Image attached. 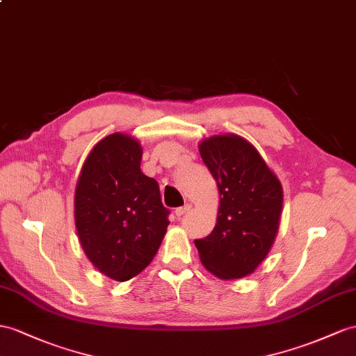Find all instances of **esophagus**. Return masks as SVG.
<instances>
[{"label": "esophagus", "instance_id": "obj_1", "mask_svg": "<svg viewBox=\"0 0 356 356\" xmlns=\"http://www.w3.org/2000/svg\"><path fill=\"white\" fill-rule=\"evenodd\" d=\"M189 209H191V204H185V206H181V207H177L176 209V216H184L186 212H189Z\"/></svg>", "mask_w": 356, "mask_h": 356}]
</instances>
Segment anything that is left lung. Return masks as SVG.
Instances as JSON below:
<instances>
[{"label":"left lung","mask_w":356,"mask_h":356,"mask_svg":"<svg viewBox=\"0 0 356 356\" xmlns=\"http://www.w3.org/2000/svg\"><path fill=\"white\" fill-rule=\"evenodd\" d=\"M200 154L220 189L212 233L195 239L200 260L222 280H238L265 260L278 232L282 188L252 144L238 135L200 143Z\"/></svg>","instance_id":"obj_1"}]
</instances>
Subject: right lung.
<instances>
[{
	"instance_id": "right-lung-1",
	"label": "right lung",
	"mask_w": 356,
	"mask_h": 356,
	"mask_svg": "<svg viewBox=\"0 0 356 356\" xmlns=\"http://www.w3.org/2000/svg\"><path fill=\"white\" fill-rule=\"evenodd\" d=\"M141 154L132 136H105L87 156L75 189L81 247L104 275L120 282L150 265L170 224L158 181L140 168Z\"/></svg>"
}]
</instances>
